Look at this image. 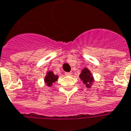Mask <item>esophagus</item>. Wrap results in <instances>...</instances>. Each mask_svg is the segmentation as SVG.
I'll return each mask as SVG.
<instances>
[{
  "instance_id": "34e87169",
  "label": "esophagus",
  "mask_w": 131,
  "mask_h": 131,
  "mask_svg": "<svg viewBox=\"0 0 131 131\" xmlns=\"http://www.w3.org/2000/svg\"><path fill=\"white\" fill-rule=\"evenodd\" d=\"M66 76H70L72 75V72H65Z\"/></svg>"
}]
</instances>
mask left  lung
Instances as JSON below:
<instances>
[{
  "mask_svg": "<svg viewBox=\"0 0 131 131\" xmlns=\"http://www.w3.org/2000/svg\"><path fill=\"white\" fill-rule=\"evenodd\" d=\"M79 78L86 88H91L94 82V78L91 71L86 67H84L81 70V74H79Z\"/></svg>",
  "mask_w": 131,
  "mask_h": 131,
  "instance_id": "8db88e82",
  "label": "left lung"
}]
</instances>
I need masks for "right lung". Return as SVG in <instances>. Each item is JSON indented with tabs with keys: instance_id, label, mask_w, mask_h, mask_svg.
<instances>
[{
	"instance_id": "add662e5",
	"label": "right lung",
	"mask_w": 131,
	"mask_h": 131,
	"mask_svg": "<svg viewBox=\"0 0 131 131\" xmlns=\"http://www.w3.org/2000/svg\"><path fill=\"white\" fill-rule=\"evenodd\" d=\"M58 79V75H55L52 71H49L47 72L46 76L44 79V82L46 86L49 87H52L53 84H54Z\"/></svg>"
}]
</instances>
